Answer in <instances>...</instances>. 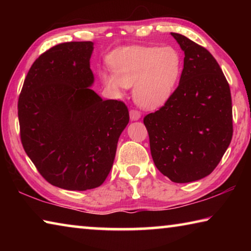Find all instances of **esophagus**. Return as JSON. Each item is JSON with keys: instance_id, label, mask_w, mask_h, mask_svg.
Wrapping results in <instances>:
<instances>
[{"instance_id": "esophagus-1", "label": "esophagus", "mask_w": 251, "mask_h": 251, "mask_svg": "<svg viewBox=\"0 0 251 251\" xmlns=\"http://www.w3.org/2000/svg\"><path fill=\"white\" fill-rule=\"evenodd\" d=\"M129 117L131 121H138L141 118V113L136 109H131L129 112Z\"/></svg>"}]
</instances>
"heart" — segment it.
Instances as JSON below:
<instances>
[{
	"label": "heart",
	"mask_w": 251,
	"mask_h": 251,
	"mask_svg": "<svg viewBox=\"0 0 251 251\" xmlns=\"http://www.w3.org/2000/svg\"><path fill=\"white\" fill-rule=\"evenodd\" d=\"M113 73L100 72V79L113 93L134 86L133 95L144 108H157L173 96L182 73V56L172 46H125L109 55Z\"/></svg>",
	"instance_id": "obj_1"
}]
</instances>
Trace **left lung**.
Masks as SVG:
<instances>
[{"label": "left lung", "instance_id": "left-lung-1", "mask_svg": "<svg viewBox=\"0 0 251 251\" xmlns=\"http://www.w3.org/2000/svg\"><path fill=\"white\" fill-rule=\"evenodd\" d=\"M185 53L179 85L159 110L144 118L152 160L174 182L206 177L217 167L232 137L230 88L208 50L171 33Z\"/></svg>", "mask_w": 251, "mask_h": 251}]
</instances>
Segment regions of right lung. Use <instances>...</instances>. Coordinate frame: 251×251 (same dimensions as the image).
I'll return each instance as SVG.
<instances>
[{"mask_svg": "<svg viewBox=\"0 0 251 251\" xmlns=\"http://www.w3.org/2000/svg\"><path fill=\"white\" fill-rule=\"evenodd\" d=\"M93 42H69L33 63L18 109L21 141L50 184L93 189L107 178L118 138L129 122L126 105L92 90Z\"/></svg>", "mask_w": 251, "mask_h": 251, "instance_id": "1", "label": "right lung"}]
</instances>
